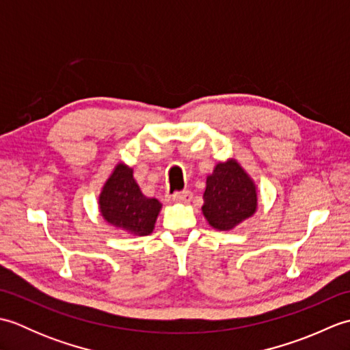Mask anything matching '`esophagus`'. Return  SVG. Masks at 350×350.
<instances>
[{
	"mask_svg": "<svg viewBox=\"0 0 350 350\" xmlns=\"http://www.w3.org/2000/svg\"><path fill=\"white\" fill-rule=\"evenodd\" d=\"M192 198V194L189 191H182V192H176L173 196V202L176 203H189Z\"/></svg>",
	"mask_w": 350,
	"mask_h": 350,
	"instance_id": "esophagus-1",
	"label": "esophagus"
}]
</instances>
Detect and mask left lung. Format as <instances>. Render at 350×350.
<instances>
[{"instance_id": "1", "label": "left lung", "mask_w": 350, "mask_h": 350, "mask_svg": "<svg viewBox=\"0 0 350 350\" xmlns=\"http://www.w3.org/2000/svg\"><path fill=\"white\" fill-rule=\"evenodd\" d=\"M202 212L209 226L228 232L257 211V187L236 159L218 162L206 179Z\"/></svg>"}]
</instances>
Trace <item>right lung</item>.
<instances>
[{"instance_id": "add662e5", "label": "right lung", "mask_w": 350, "mask_h": 350, "mask_svg": "<svg viewBox=\"0 0 350 350\" xmlns=\"http://www.w3.org/2000/svg\"><path fill=\"white\" fill-rule=\"evenodd\" d=\"M161 209L159 200L147 198L141 192L133 170L118 162L99 194L103 219L131 236H147L153 232Z\"/></svg>"}]
</instances>
